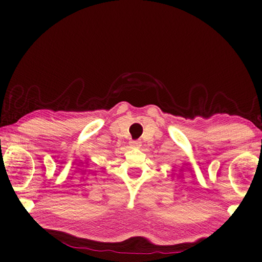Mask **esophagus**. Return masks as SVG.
Here are the masks:
<instances>
[{"label": "esophagus", "mask_w": 262, "mask_h": 262, "mask_svg": "<svg viewBox=\"0 0 262 262\" xmlns=\"http://www.w3.org/2000/svg\"><path fill=\"white\" fill-rule=\"evenodd\" d=\"M129 144H130L132 148H140L141 147V142L140 141H132Z\"/></svg>", "instance_id": "obj_1"}]
</instances>
